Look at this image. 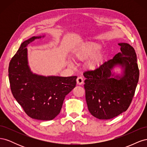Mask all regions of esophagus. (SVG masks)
Segmentation results:
<instances>
[{"label":"esophagus","mask_w":147,"mask_h":147,"mask_svg":"<svg viewBox=\"0 0 147 147\" xmlns=\"http://www.w3.org/2000/svg\"><path fill=\"white\" fill-rule=\"evenodd\" d=\"M83 78L81 77H79L77 78V83L78 84H79V85H82V84L83 83Z\"/></svg>","instance_id":"34e87169"}]
</instances>
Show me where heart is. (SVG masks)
<instances>
[{"instance_id": "heart-1", "label": "heart", "mask_w": 147, "mask_h": 147, "mask_svg": "<svg viewBox=\"0 0 147 147\" xmlns=\"http://www.w3.org/2000/svg\"><path fill=\"white\" fill-rule=\"evenodd\" d=\"M100 47V45L97 43L86 42L78 47L74 51L73 55L75 59L79 61H84L91 57V59L87 62L86 66L89 69L94 70L99 63V55H95V54L99 50ZM69 64L70 65H72L70 63Z\"/></svg>"}]
</instances>
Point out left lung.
<instances>
[{
  "mask_svg": "<svg viewBox=\"0 0 147 147\" xmlns=\"http://www.w3.org/2000/svg\"><path fill=\"white\" fill-rule=\"evenodd\" d=\"M121 52L94 70L84 72V90L89 112L99 119H112L127 110L139 82V70L134 48L119 43ZM120 66L121 75L113 72Z\"/></svg>",
  "mask_w": 147,
  "mask_h": 147,
  "instance_id": "8db88e82",
  "label": "left lung"
}]
</instances>
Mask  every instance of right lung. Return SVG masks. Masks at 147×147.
Masks as SVG:
<instances>
[{
	"label": "right lung",
	"mask_w": 147,
	"mask_h": 147,
	"mask_svg": "<svg viewBox=\"0 0 147 147\" xmlns=\"http://www.w3.org/2000/svg\"><path fill=\"white\" fill-rule=\"evenodd\" d=\"M43 36L25 40L11 59L8 77L13 97L33 119H53L60 113L66 95L76 86L77 76H43L33 74L28 65L29 43Z\"/></svg>",
	"instance_id": "1"
}]
</instances>
